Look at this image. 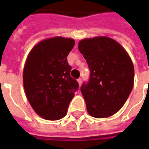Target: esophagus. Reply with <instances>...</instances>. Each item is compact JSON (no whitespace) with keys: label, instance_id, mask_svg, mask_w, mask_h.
<instances>
[{"label":"esophagus","instance_id":"obj_1","mask_svg":"<svg viewBox=\"0 0 149 149\" xmlns=\"http://www.w3.org/2000/svg\"><path fill=\"white\" fill-rule=\"evenodd\" d=\"M77 82H78V84H79V86H81V84H82V79H81V78H79V79H77Z\"/></svg>","mask_w":149,"mask_h":149}]
</instances>
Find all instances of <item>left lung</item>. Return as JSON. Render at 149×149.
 Wrapping results in <instances>:
<instances>
[{
  "label": "left lung",
  "mask_w": 149,
  "mask_h": 149,
  "mask_svg": "<svg viewBox=\"0 0 149 149\" xmlns=\"http://www.w3.org/2000/svg\"><path fill=\"white\" fill-rule=\"evenodd\" d=\"M78 49L91 71L88 82L80 88L89 114L97 118L113 115L122 107L133 88L132 59L119 43L108 37L81 40Z\"/></svg>",
  "instance_id": "obj_1"
}]
</instances>
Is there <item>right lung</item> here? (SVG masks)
Returning <instances> with one entry per match:
<instances>
[{"mask_svg": "<svg viewBox=\"0 0 149 149\" xmlns=\"http://www.w3.org/2000/svg\"><path fill=\"white\" fill-rule=\"evenodd\" d=\"M74 45L72 38H48L37 44L28 56L23 72L24 91L34 111L44 119L63 118L79 88L67 62Z\"/></svg>", "mask_w": 149, "mask_h": 149, "instance_id": "right-lung-1", "label": "right lung"}]
</instances>
